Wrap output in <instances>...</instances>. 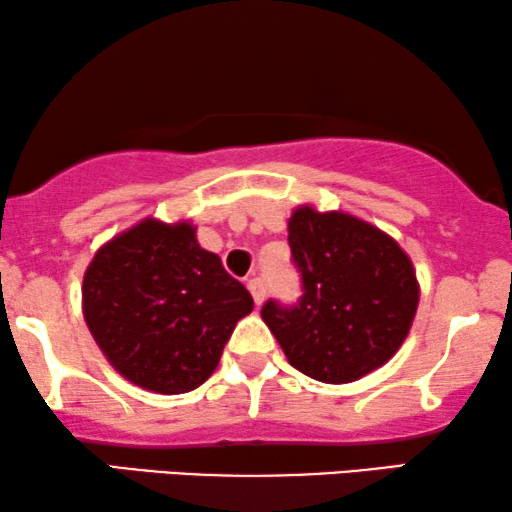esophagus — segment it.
<instances>
[{
  "instance_id": "1",
  "label": "esophagus",
  "mask_w": 512,
  "mask_h": 512,
  "mask_svg": "<svg viewBox=\"0 0 512 512\" xmlns=\"http://www.w3.org/2000/svg\"><path fill=\"white\" fill-rule=\"evenodd\" d=\"M248 290L252 293V300H255L257 307H260L264 302V295H267V283H264L260 276H252L248 281Z\"/></svg>"
}]
</instances>
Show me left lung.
Instances as JSON below:
<instances>
[{"label": "left lung", "mask_w": 512, "mask_h": 512, "mask_svg": "<svg viewBox=\"0 0 512 512\" xmlns=\"http://www.w3.org/2000/svg\"><path fill=\"white\" fill-rule=\"evenodd\" d=\"M288 243L302 297L293 307L269 300L262 319L290 366L342 385L390 361L411 331L420 297L399 243L364 219L309 205L288 219Z\"/></svg>", "instance_id": "left-lung-1"}]
</instances>
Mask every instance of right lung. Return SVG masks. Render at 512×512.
<instances>
[{"label": "right lung", "mask_w": 512, "mask_h": 512, "mask_svg": "<svg viewBox=\"0 0 512 512\" xmlns=\"http://www.w3.org/2000/svg\"><path fill=\"white\" fill-rule=\"evenodd\" d=\"M250 312L248 290L200 248L189 222L141 219L103 243L84 271L82 314L103 357L158 394L203 385Z\"/></svg>", "instance_id": "obj_1"}]
</instances>
